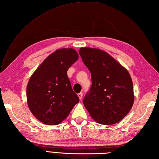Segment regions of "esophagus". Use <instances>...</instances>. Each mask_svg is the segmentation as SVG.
Returning <instances> with one entry per match:
<instances>
[{"label":"esophagus","mask_w":159,"mask_h":159,"mask_svg":"<svg viewBox=\"0 0 159 159\" xmlns=\"http://www.w3.org/2000/svg\"><path fill=\"white\" fill-rule=\"evenodd\" d=\"M78 97H79L80 100V99H82V98H83V93H82V92H80V93H78Z\"/></svg>","instance_id":"obj_1"}]
</instances>
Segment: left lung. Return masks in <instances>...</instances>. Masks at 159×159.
<instances>
[{"label": "left lung", "instance_id": "8db88e82", "mask_svg": "<svg viewBox=\"0 0 159 159\" xmlns=\"http://www.w3.org/2000/svg\"><path fill=\"white\" fill-rule=\"evenodd\" d=\"M79 54L90 71L92 84L83 104L97 123L110 125L127 115L134 102V86L127 70L106 51L82 47Z\"/></svg>", "mask_w": 159, "mask_h": 159}]
</instances>
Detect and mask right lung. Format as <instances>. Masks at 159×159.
<instances>
[{"label": "right lung", "mask_w": 159, "mask_h": 159, "mask_svg": "<svg viewBox=\"0 0 159 159\" xmlns=\"http://www.w3.org/2000/svg\"><path fill=\"white\" fill-rule=\"evenodd\" d=\"M78 58V53L72 48L57 49L43 61L30 78L26 88L28 106L41 123L59 125L79 102L67 75L68 70Z\"/></svg>", "instance_id": "obj_1"}]
</instances>
